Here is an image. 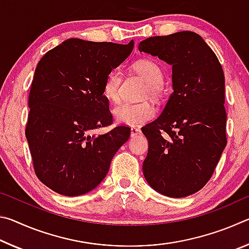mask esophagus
Returning a JSON list of instances; mask_svg holds the SVG:
<instances>
[{"instance_id":"1","label":"esophagus","mask_w":249,"mask_h":249,"mask_svg":"<svg viewBox=\"0 0 249 249\" xmlns=\"http://www.w3.org/2000/svg\"><path fill=\"white\" fill-rule=\"evenodd\" d=\"M142 134V130L140 127H136V126H133L132 128H130V136L135 137V136H138V135Z\"/></svg>"}]
</instances>
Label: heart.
<instances>
[{
	"instance_id": "b5f03b06",
	"label": "heart",
	"mask_w": 249,
	"mask_h": 249,
	"mask_svg": "<svg viewBox=\"0 0 249 249\" xmlns=\"http://www.w3.org/2000/svg\"><path fill=\"white\" fill-rule=\"evenodd\" d=\"M133 70L147 83L146 95L154 99H160L163 93V79L165 73L159 64L151 59H140L132 66ZM123 75L117 70L108 72L103 83V93L112 102L120 100V88ZM114 119L120 124L137 125L149 121L156 115V109L150 102L128 103L124 102L113 108Z\"/></svg>"
}]
</instances>
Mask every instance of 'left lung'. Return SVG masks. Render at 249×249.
Masks as SVG:
<instances>
[{
	"instance_id": "obj_1",
	"label": "left lung",
	"mask_w": 249,
	"mask_h": 249,
	"mask_svg": "<svg viewBox=\"0 0 249 249\" xmlns=\"http://www.w3.org/2000/svg\"><path fill=\"white\" fill-rule=\"evenodd\" d=\"M138 49L172 66L174 88L160 116L142 128L148 140L142 172L161 195L188 196L208 183L226 146L224 72L193 32L149 37Z\"/></svg>"
}]
</instances>
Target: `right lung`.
Returning <instances> with one entry per match:
<instances>
[{
	"mask_svg": "<svg viewBox=\"0 0 249 249\" xmlns=\"http://www.w3.org/2000/svg\"><path fill=\"white\" fill-rule=\"evenodd\" d=\"M133 48V40L121 45L71 38L46 53L37 65L25 135L37 178L59 195L93 190L128 141V126L103 135L94 130L113 123L103 83Z\"/></svg>",
	"mask_w": 249,
	"mask_h": 249,
	"instance_id": "add662e5",
	"label": "right lung"
}]
</instances>
